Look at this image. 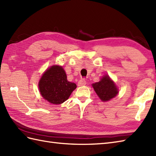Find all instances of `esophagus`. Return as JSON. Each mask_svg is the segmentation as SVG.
I'll use <instances>...</instances> for the list:
<instances>
[{
    "instance_id": "obj_1",
    "label": "esophagus",
    "mask_w": 156,
    "mask_h": 156,
    "mask_svg": "<svg viewBox=\"0 0 156 156\" xmlns=\"http://www.w3.org/2000/svg\"><path fill=\"white\" fill-rule=\"evenodd\" d=\"M86 84H87V82H86V80L84 78H82L81 80H80L78 81V85L79 87H82V86H84Z\"/></svg>"
}]
</instances>
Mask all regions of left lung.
Segmentation results:
<instances>
[{
	"instance_id": "1",
	"label": "left lung",
	"mask_w": 156,
	"mask_h": 156,
	"mask_svg": "<svg viewBox=\"0 0 156 156\" xmlns=\"http://www.w3.org/2000/svg\"><path fill=\"white\" fill-rule=\"evenodd\" d=\"M96 93L102 101H108L115 97L118 94V88L115 82L109 77L108 75H105L101 80L92 84Z\"/></svg>"
}]
</instances>
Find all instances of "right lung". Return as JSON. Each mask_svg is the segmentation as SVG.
<instances>
[{
	"mask_svg": "<svg viewBox=\"0 0 156 156\" xmlns=\"http://www.w3.org/2000/svg\"><path fill=\"white\" fill-rule=\"evenodd\" d=\"M76 84L67 80L64 69L60 66H52L46 70L39 82L42 97L51 104L59 105L67 101Z\"/></svg>",
	"mask_w": 156,
	"mask_h": 156,
	"instance_id": "right-lung-1",
	"label": "right lung"
}]
</instances>
